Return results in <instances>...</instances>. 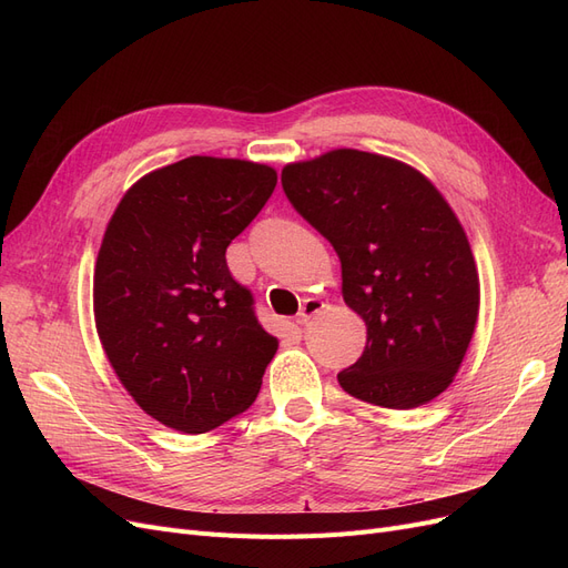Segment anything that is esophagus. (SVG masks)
Listing matches in <instances>:
<instances>
[{"instance_id": "esophagus-1", "label": "esophagus", "mask_w": 568, "mask_h": 568, "mask_svg": "<svg viewBox=\"0 0 568 568\" xmlns=\"http://www.w3.org/2000/svg\"><path fill=\"white\" fill-rule=\"evenodd\" d=\"M322 307H324V303H322L320 298H305L303 305H301L298 315H296V322H298V324H307V322H311V320L322 311Z\"/></svg>"}]
</instances>
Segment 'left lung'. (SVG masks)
<instances>
[{"label": "left lung", "mask_w": 568, "mask_h": 568, "mask_svg": "<svg viewBox=\"0 0 568 568\" xmlns=\"http://www.w3.org/2000/svg\"><path fill=\"white\" fill-rule=\"evenodd\" d=\"M296 213L329 239L343 301L367 346L338 374L372 405L409 409L450 386L478 317V272L459 220L415 168L338 149L282 170Z\"/></svg>", "instance_id": "8db88e82"}]
</instances>
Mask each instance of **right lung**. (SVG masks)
Listing matches in <instances>:
<instances>
[{
  "mask_svg": "<svg viewBox=\"0 0 568 568\" xmlns=\"http://www.w3.org/2000/svg\"><path fill=\"white\" fill-rule=\"evenodd\" d=\"M277 186L272 168L189 156L118 203L94 267V317L118 379L146 415L203 434L244 412L277 353L227 246Z\"/></svg>",
  "mask_w": 568,
  "mask_h": 568,
  "instance_id": "obj_1",
  "label": "right lung"
}]
</instances>
